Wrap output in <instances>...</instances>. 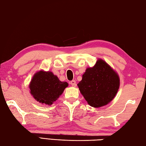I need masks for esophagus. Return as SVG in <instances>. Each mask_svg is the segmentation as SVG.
Instances as JSON below:
<instances>
[{
  "instance_id": "obj_1",
  "label": "esophagus",
  "mask_w": 146,
  "mask_h": 146,
  "mask_svg": "<svg viewBox=\"0 0 146 146\" xmlns=\"http://www.w3.org/2000/svg\"><path fill=\"white\" fill-rule=\"evenodd\" d=\"M70 84H71V85L72 86H76V81L75 80H72V81H71V82H70Z\"/></svg>"
}]
</instances>
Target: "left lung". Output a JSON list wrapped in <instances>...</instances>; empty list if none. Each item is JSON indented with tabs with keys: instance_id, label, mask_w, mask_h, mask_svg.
<instances>
[{
	"instance_id": "8db88e82",
	"label": "left lung",
	"mask_w": 146,
	"mask_h": 146,
	"mask_svg": "<svg viewBox=\"0 0 146 146\" xmlns=\"http://www.w3.org/2000/svg\"><path fill=\"white\" fill-rule=\"evenodd\" d=\"M77 86L88 104L98 108L115 98L120 87V78L106 62L98 58L93 67L86 69Z\"/></svg>"
}]
</instances>
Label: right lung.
<instances>
[{"instance_id":"add662e5","label":"right lung","mask_w":146,"mask_h":146,"mask_svg":"<svg viewBox=\"0 0 146 146\" xmlns=\"http://www.w3.org/2000/svg\"><path fill=\"white\" fill-rule=\"evenodd\" d=\"M68 86V82H61L51 71L40 70L35 73L29 88L31 95L37 102L51 106Z\"/></svg>"}]
</instances>
